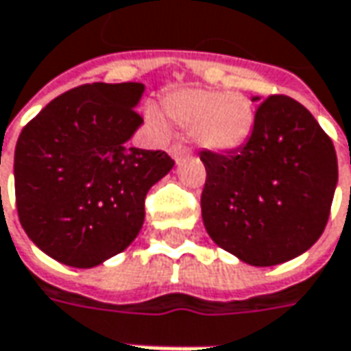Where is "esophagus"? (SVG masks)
Returning a JSON list of instances; mask_svg holds the SVG:
<instances>
[{
	"mask_svg": "<svg viewBox=\"0 0 351 351\" xmlns=\"http://www.w3.org/2000/svg\"><path fill=\"white\" fill-rule=\"evenodd\" d=\"M169 153H171V155L175 157V161H176V163H178V161H180V157H182V155L186 153V149H184L182 145H171V149H169Z\"/></svg>",
	"mask_w": 351,
	"mask_h": 351,
	"instance_id": "34e87169",
	"label": "esophagus"
}]
</instances>
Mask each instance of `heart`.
<instances>
[{
	"mask_svg": "<svg viewBox=\"0 0 351 351\" xmlns=\"http://www.w3.org/2000/svg\"><path fill=\"white\" fill-rule=\"evenodd\" d=\"M163 106L180 126H194L199 145L213 152L243 145L254 126V108L241 93L180 89L171 93Z\"/></svg>",
	"mask_w": 351,
	"mask_h": 351,
	"instance_id": "1",
	"label": "heart"
}]
</instances>
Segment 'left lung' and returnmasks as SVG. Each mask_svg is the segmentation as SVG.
<instances>
[{
  "instance_id": "1",
  "label": "left lung",
  "mask_w": 351,
  "mask_h": 351,
  "mask_svg": "<svg viewBox=\"0 0 351 351\" xmlns=\"http://www.w3.org/2000/svg\"><path fill=\"white\" fill-rule=\"evenodd\" d=\"M199 159L202 217L217 247L252 266H274L322 235L338 161L332 139L295 99L270 95L243 147L229 155L204 149Z\"/></svg>"
}]
</instances>
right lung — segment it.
<instances>
[{
	"mask_svg": "<svg viewBox=\"0 0 351 351\" xmlns=\"http://www.w3.org/2000/svg\"><path fill=\"white\" fill-rule=\"evenodd\" d=\"M141 83H89L56 97L15 147L19 221L62 264L93 268L138 237L145 196L175 161L130 147Z\"/></svg>",
	"mask_w": 351,
	"mask_h": 351,
	"instance_id": "right-lung-1",
	"label": "right lung"
}]
</instances>
